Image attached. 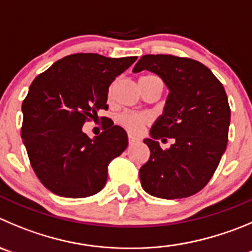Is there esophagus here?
<instances>
[{
    "instance_id": "1",
    "label": "esophagus",
    "mask_w": 252,
    "mask_h": 252,
    "mask_svg": "<svg viewBox=\"0 0 252 252\" xmlns=\"http://www.w3.org/2000/svg\"><path fill=\"white\" fill-rule=\"evenodd\" d=\"M138 142V139L135 137H133V135H129L128 137V143H129V145H133L134 143H137Z\"/></svg>"
}]
</instances>
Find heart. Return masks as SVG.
I'll list each match as a JSON object with an SVG mask.
<instances>
[{
    "mask_svg": "<svg viewBox=\"0 0 252 252\" xmlns=\"http://www.w3.org/2000/svg\"><path fill=\"white\" fill-rule=\"evenodd\" d=\"M145 81H159V77L154 76V74H147V76H143L139 79V82H145ZM119 124L123 126L126 130H128L129 133L133 134V135H140V134L144 131L145 126L150 123V117L147 114H134V113H122L121 115L117 119Z\"/></svg>",
    "mask_w": 252,
    "mask_h": 252,
    "instance_id": "obj_1",
    "label": "heart"
}]
</instances>
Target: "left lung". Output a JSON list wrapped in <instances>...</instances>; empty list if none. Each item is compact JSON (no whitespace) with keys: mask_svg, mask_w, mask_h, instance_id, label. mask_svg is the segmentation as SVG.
Instances as JSON below:
<instances>
[{"mask_svg":"<svg viewBox=\"0 0 252 252\" xmlns=\"http://www.w3.org/2000/svg\"><path fill=\"white\" fill-rule=\"evenodd\" d=\"M158 74L169 94L163 114L144 139L150 158L140 168L142 187L161 199L200 191L215 173L227 145L230 107L222 84L203 63L171 55L143 56L134 73ZM173 137L161 150L158 140Z\"/></svg>","mask_w":252,"mask_h":252,"instance_id":"8db88e82","label":"left lung"}]
</instances>
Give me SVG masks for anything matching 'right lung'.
Wrapping results in <instances>:
<instances>
[{
  "mask_svg": "<svg viewBox=\"0 0 252 252\" xmlns=\"http://www.w3.org/2000/svg\"><path fill=\"white\" fill-rule=\"evenodd\" d=\"M135 61L76 53L32 82L22 103L21 137L37 178L49 191L87 197L104 188L108 165L126 149L128 135L112 124L91 139L82 126L108 109L110 83Z\"/></svg>",
  "mask_w": 252,
  "mask_h": 252,
  "instance_id": "1",
  "label": "right lung"
}]
</instances>
